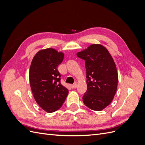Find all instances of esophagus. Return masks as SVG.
I'll return each mask as SVG.
<instances>
[{"instance_id":"esophagus-1","label":"esophagus","mask_w":145,"mask_h":145,"mask_svg":"<svg viewBox=\"0 0 145 145\" xmlns=\"http://www.w3.org/2000/svg\"><path fill=\"white\" fill-rule=\"evenodd\" d=\"M71 88L72 89H75V88H77V84L76 83H75V84H73V85H71Z\"/></svg>"}]
</instances>
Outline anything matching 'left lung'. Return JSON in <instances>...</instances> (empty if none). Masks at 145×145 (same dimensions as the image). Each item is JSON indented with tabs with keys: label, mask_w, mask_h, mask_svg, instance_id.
I'll return each instance as SVG.
<instances>
[{
	"label": "left lung",
	"mask_w": 145,
	"mask_h": 145,
	"mask_svg": "<svg viewBox=\"0 0 145 145\" xmlns=\"http://www.w3.org/2000/svg\"><path fill=\"white\" fill-rule=\"evenodd\" d=\"M85 60L87 91L83 102L94 111H102L111 103L116 93L118 72L108 50L100 44H92L77 53Z\"/></svg>",
	"instance_id": "obj_1"
}]
</instances>
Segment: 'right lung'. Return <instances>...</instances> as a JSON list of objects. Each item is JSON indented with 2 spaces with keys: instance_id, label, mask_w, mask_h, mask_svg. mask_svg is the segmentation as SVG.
<instances>
[{
  "instance_id": "obj_1",
  "label": "right lung",
  "mask_w": 145,
  "mask_h": 145,
  "mask_svg": "<svg viewBox=\"0 0 145 145\" xmlns=\"http://www.w3.org/2000/svg\"><path fill=\"white\" fill-rule=\"evenodd\" d=\"M63 57V52L50 48L38 51L31 63L29 79L34 98L48 113L60 108L68 94V89L60 83L57 70Z\"/></svg>"
}]
</instances>
